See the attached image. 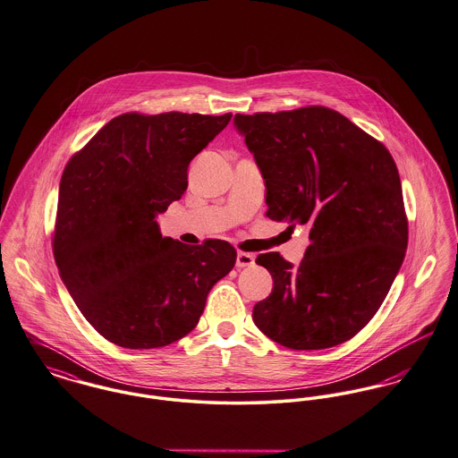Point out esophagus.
<instances>
[{
    "label": "esophagus",
    "instance_id": "esophagus-1",
    "mask_svg": "<svg viewBox=\"0 0 458 458\" xmlns=\"http://www.w3.org/2000/svg\"><path fill=\"white\" fill-rule=\"evenodd\" d=\"M252 265H254V254L243 252V250L237 252V267L239 268H247V267H252Z\"/></svg>",
    "mask_w": 458,
    "mask_h": 458
}]
</instances>
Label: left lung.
I'll return each instance as SVG.
<instances>
[{
	"label": "left lung",
	"instance_id": "left-lung-1",
	"mask_svg": "<svg viewBox=\"0 0 458 458\" xmlns=\"http://www.w3.org/2000/svg\"><path fill=\"white\" fill-rule=\"evenodd\" d=\"M233 121L261 167L267 216L311 228L297 268L278 252L258 256L273 291L254 306L252 320L291 350L350 341L384 302L406 252L408 219L393 156L320 106L235 114Z\"/></svg>",
	"mask_w": 458,
	"mask_h": 458
}]
</instances>
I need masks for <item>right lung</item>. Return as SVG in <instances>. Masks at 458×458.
<instances>
[{
  "label": "right lung",
  "instance_id": "right-lung-1",
  "mask_svg": "<svg viewBox=\"0 0 458 458\" xmlns=\"http://www.w3.org/2000/svg\"><path fill=\"white\" fill-rule=\"evenodd\" d=\"M232 114L114 117L67 162L58 191L55 263L82 317L130 350L167 346L195 328L237 250L162 237L156 216L189 187L190 161Z\"/></svg>",
  "mask_w": 458,
  "mask_h": 458
}]
</instances>
